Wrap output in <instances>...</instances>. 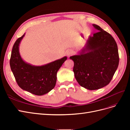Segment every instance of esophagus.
Instances as JSON below:
<instances>
[{"mask_svg":"<svg viewBox=\"0 0 130 130\" xmlns=\"http://www.w3.org/2000/svg\"><path fill=\"white\" fill-rule=\"evenodd\" d=\"M67 55L68 57H69V56H70L71 55H73V52H72L71 50H68V51H67Z\"/></svg>","mask_w":130,"mask_h":130,"instance_id":"obj_1","label":"esophagus"}]
</instances>
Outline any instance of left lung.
I'll list each match as a JSON object with an SVG mask.
<instances>
[{
	"label": "left lung",
	"instance_id": "obj_1",
	"mask_svg": "<svg viewBox=\"0 0 130 130\" xmlns=\"http://www.w3.org/2000/svg\"><path fill=\"white\" fill-rule=\"evenodd\" d=\"M98 32L89 36L79 53L69 58L74 61L73 72L77 82L89 90L107 86L119 65L117 43L107 32L93 24Z\"/></svg>",
	"mask_w": 130,
	"mask_h": 130
}]
</instances>
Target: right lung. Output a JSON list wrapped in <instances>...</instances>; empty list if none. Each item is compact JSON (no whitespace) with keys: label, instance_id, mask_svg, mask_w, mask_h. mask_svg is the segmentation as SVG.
Masks as SVG:
<instances>
[{"label":"right lung","instance_id":"right-lung-1","mask_svg":"<svg viewBox=\"0 0 130 130\" xmlns=\"http://www.w3.org/2000/svg\"><path fill=\"white\" fill-rule=\"evenodd\" d=\"M24 34L15 42L12 50L10 64L18 85L22 89L36 95L48 93L55 86L57 72L67 59H61L41 66L27 63L19 52V45Z\"/></svg>","mask_w":130,"mask_h":130}]
</instances>
